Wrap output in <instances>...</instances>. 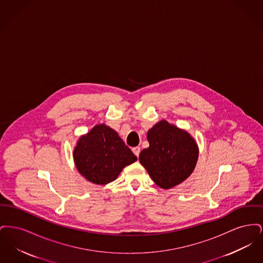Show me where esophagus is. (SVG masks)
Returning a JSON list of instances; mask_svg holds the SVG:
<instances>
[{
  "label": "esophagus",
  "instance_id": "34e87169",
  "mask_svg": "<svg viewBox=\"0 0 263 263\" xmlns=\"http://www.w3.org/2000/svg\"><path fill=\"white\" fill-rule=\"evenodd\" d=\"M132 151H133V153H134V155L136 156V157H139V155H140V148L139 147H134L133 149H132Z\"/></svg>",
  "mask_w": 263,
  "mask_h": 263
}]
</instances>
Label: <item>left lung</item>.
Returning a JSON list of instances; mask_svg holds the SVG:
<instances>
[{"label": "left lung", "mask_w": 263, "mask_h": 263, "mask_svg": "<svg viewBox=\"0 0 263 263\" xmlns=\"http://www.w3.org/2000/svg\"><path fill=\"white\" fill-rule=\"evenodd\" d=\"M149 148L141 151L139 161L161 188L175 187L194 171L198 146L190 134L161 120L148 131Z\"/></svg>", "instance_id": "8db88e82"}]
</instances>
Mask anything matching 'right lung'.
<instances>
[{"mask_svg": "<svg viewBox=\"0 0 263 263\" xmlns=\"http://www.w3.org/2000/svg\"><path fill=\"white\" fill-rule=\"evenodd\" d=\"M73 157L79 173L100 185L115 180L126 165L137 161L117 132L105 124L95 126L80 138Z\"/></svg>", "mask_w": 263, "mask_h": 263, "instance_id": "obj_1", "label": "right lung"}]
</instances>
